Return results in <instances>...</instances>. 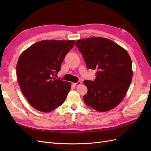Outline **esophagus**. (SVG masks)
Listing matches in <instances>:
<instances>
[{
    "label": "esophagus",
    "mask_w": 151,
    "mask_h": 151,
    "mask_svg": "<svg viewBox=\"0 0 151 151\" xmlns=\"http://www.w3.org/2000/svg\"><path fill=\"white\" fill-rule=\"evenodd\" d=\"M81 84H82L81 81H78L76 83H72V85L74 86H80Z\"/></svg>",
    "instance_id": "34e87169"
}]
</instances>
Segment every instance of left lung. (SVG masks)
<instances>
[{
	"label": "left lung",
	"mask_w": 151,
	"mask_h": 151,
	"mask_svg": "<svg viewBox=\"0 0 151 151\" xmlns=\"http://www.w3.org/2000/svg\"><path fill=\"white\" fill-rule=\"evenodd\" d=\"M87 67L96 70L94 81L85 80L86 105L98 111L113 109L124 98L131 83L132 60L129 53L113 41L101 37L77 40Z\"/></svg>",
	"instance_id": "8db88e82"
}]
</instances>
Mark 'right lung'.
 Wrapping results in <instances>:
<instances>
[{"label": "right lung", "mask_w": 151, "mask_h": 151, "mask_svg": "<svg viewBox=\"0 0 151 151\" xmlns=\"http://www.w3.org/2000/svg\"><path fill=\"white\" fill-rule=\"evenodd\" d=\"M75 40H43L22 53L16 65L18 83L24 97L38 111L48 113L62 105L71 84L55 76Z\"/></svg>", "instance_id": "add662e5"}]
</instances>
